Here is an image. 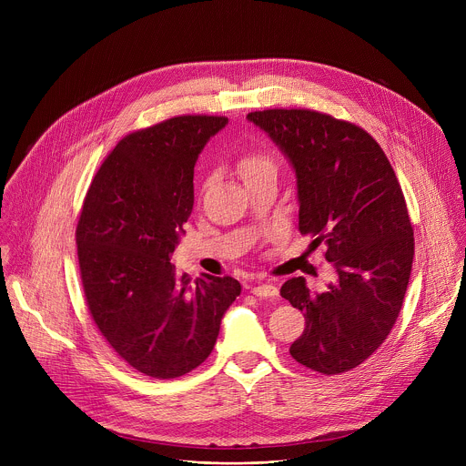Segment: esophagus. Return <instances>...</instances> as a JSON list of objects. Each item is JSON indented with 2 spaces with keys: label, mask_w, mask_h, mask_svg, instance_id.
<instances>
[{
  "label": "esophagus",
  "mask_w": 466,
  "mask_h": 466,
  "mask_svg": "<svg viewBox=\"0 0 466 466\" xmlns=\"http://www.w3.org/2000/svg\"><path fill=\"white\" fill-rule=\"evenodd\" d=\"M250 291H252V295L265 297V299H271V297L279 295V289L273 284H258V286H252Z\"/></svg>",
  "instance_id": "34e87169"
}]
</instances>
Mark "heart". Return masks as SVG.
<instances>
[{
	"instance_id": "1",
	"label": "heart",
	"mask_w": 466,
	"mask_h": 466,
	"mask_svg": "<svg viewBox=\"0 0 466 466\" xmlns=\"http://www.w3.org/2000/svg\"><path fill=\"white\" fill-rule=\"evenodd\" d=\"M239 169H241L243 177H250V175L263 173V171H277V164L269 153L252 151L241 158Z\"/></svg>"
}]
</instances>
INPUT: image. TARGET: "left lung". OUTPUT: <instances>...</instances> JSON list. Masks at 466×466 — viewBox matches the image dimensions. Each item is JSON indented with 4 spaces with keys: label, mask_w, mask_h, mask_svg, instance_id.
<instances>
[{
    "label": "left lung",
    "mask_w": 466,
    "mask_h": 466,
    "mask_svg": "<svg viewBox=\"0 0 466 466\" xmlns=\"http://www.w3.org/2000/svg\"><path fill=\"white\" fill-rule=\"evenodd\" d=\"M247 117L293 164L299 230L313 247H326L338 275L322 293H311L302 277L282 286L280 295L306 319L289 354L326 376L352 370L387 339L406 297L415 238L400 182L380 144L356 123L309 108Z\"/></svg>",
    "instance_id": "8db88e82"
}]
</instances>
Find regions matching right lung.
<instances>
[{
	"label": "right lung",
	"instance_id": "obj_1",
	"mask_svg": "<svg viewBox=\"0 0 466 466\" xmlns=\"http://www.w3.org/2000/svg\"><path fill=\"white\" fill-rule=\"evenodd\" d=\"M225 116L184 114L130 132L83 201L76 241L90 315L135 370L171 380L214 350L241 293L232 277H178L169 261L193 208V167Z\"/></svg>",
	"mask_w": 466,
	"mask_h": 466
}]
</instances>
